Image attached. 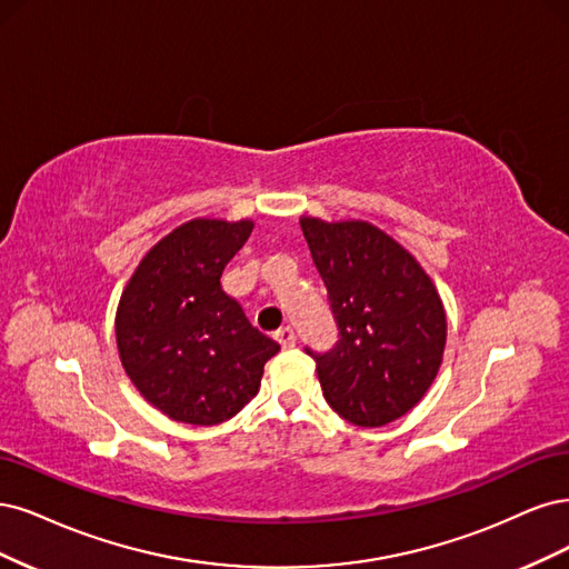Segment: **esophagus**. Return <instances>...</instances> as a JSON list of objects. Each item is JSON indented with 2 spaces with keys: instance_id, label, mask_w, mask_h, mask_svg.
<instances>
[{
  "instance_id": "obj_1",
  "label": "esophagus",
  "mask_w": 569,
  "mask_h": 569,
  "mask_svg": "<svg viewBox=\"0 0 569 569\" xmlns=\"http://www.w3.org/2000/svg\"><path fill=\"white\" fill-rule=\"evenodd\" d=\"M273 338L279 340V345L283 347V350H290V347L296 345V331H292L290 326H283V328H279V331L273 333Z\"/></svg>"
}]
</instances>
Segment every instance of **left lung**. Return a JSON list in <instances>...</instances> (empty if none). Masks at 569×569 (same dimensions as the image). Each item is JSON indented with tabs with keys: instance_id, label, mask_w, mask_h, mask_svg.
Listing matches in <instances>:
<instances>
[{
	"instance_id": "8db88e82",
	"label": "left lung",
	"mask_w": 569,
	"mask_h": 569,
	"mask_svg": "<svg viewBox=\"0 0 569 569\" xmlns=\"http://www.w3.org/2000/svg\"><path fill=\"white\" fill-rule=\"evenodd\" d=\"M311 260L328 292L338 340L317 361L323 397L361 428L411 411L442 363L447 317L428 273L369 222L302 217Z\"/></svg>"
}]
</instances>
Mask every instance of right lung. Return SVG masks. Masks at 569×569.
<instances>
[{
    "label": "right lung",
    "mask_w": 569,
    "mask_h": 569,
    "mask_svg": "<svg viewBox=\"0 0 569 569\" xmlns=\"http://www.w3.org/2000/svg\"><path fill=\"white\" fill-rule=\"evenodd\" d=\"M252 222L193 219L146 254L127 283L116 338L127 376L179 423L217 426L258 395L281 347L222 290V271Z\"/></svg>",
    "instance_id": "right-lung-1"
}]
</instances>
